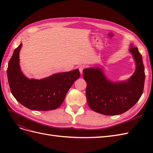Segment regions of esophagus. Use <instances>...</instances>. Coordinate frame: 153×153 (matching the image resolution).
<instances>
[{
	"mask_svg": "<svg viewBox=\"0 0 153 153\" xmlns=\"http://www.w3.org/2000/svg\"><path fill=\"white\" fill-rule=\"evenodd\" d=\"M85 68V66L84 65H82L79 67V71H80V73H81V75H82L83 74V71H84Z\"/></svg>",
	"mask_w": 153,
	"mask_h": 153,
	"instance_id": "esophagus-1",
	"label": "esophagus"
}]
</instances>
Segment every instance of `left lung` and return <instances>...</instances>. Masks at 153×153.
<instances>
[{
  "mask_svg": "<svg viewBox=\"0 0 153 153\" xmlns=\"http://www.w3.org/2000/svg\"><path fill=\"white\" fill-rule=\"evenodd\" d=\"M129 51L136 62V69L126 81H110L101 68H86L83 71V77L87 82V103L94 112L108 115L121 114L130 109L140 98L145 81L142 57L133 45Z\"/></svg>",
  "mask_w": 153,
  "mask_h": 153,
  "instance_id": "obj_1",
  "label": "left lung"
}]
</instances>
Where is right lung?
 Masks as SVG:
<instances>
[{
	"label": "right lung",
	"mask_w": 153,
	"mask_h": 153,
	"mask_svg": "<svg viewBox=\"0 0 153 153\" xmlns=\"http://www.w3.org/2000/svg\"><path fill=\"white\" fill-rule=\"evenodd\" d=\"M21 43L14 50L8 63L7 78L11 92L15 99L32 110H52L63 103L74 82L80 77L78 69L55 73L41 80L29 79L21 71L19 53Z\"/></svg>",
	"instance_id": "add662e5"
}]
</instances>
